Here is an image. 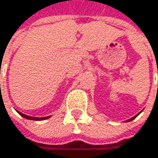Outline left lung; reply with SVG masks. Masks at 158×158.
<instances>
[{
	"mask_svg": "<svg viewBox=\"0 0 158 158\" xmlns=\"http://www.w3.org/2000/svg\"><path fill=\"white\" fill-rule=\"evenodd\" d=\"M140 113H141V112H140ZM140 113H139V114H140ZM139 114H137V115H136V116H134L133 118H130V119L126 120V122H129V121H131V120H133V119H134V118H136V117H137V116H138Z\"/></svg>",
	"mask_w": 158,
	"mask_h": 158,
	"instance_id": "8db88e82",
	"label": "left lung"
}]
</instances>
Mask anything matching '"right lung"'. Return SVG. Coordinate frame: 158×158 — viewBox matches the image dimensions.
Returning <instances> with one entry per match:
<instances>
[{"label":"right lung","instance_id":"1","mask_svg":"<svg viewBox=\"0 0 158 158\" xmlns=\"http://www.w3.org/2000/svg\"><path fill=\"white\" fill-rule=\"evenodd\" d=\"M20 116H22L23 118H27V119H30V120H37V121H40V120H45L49 118H51V116H48V117H43V118H35V117H30V116H27V115H25V114H22L21 112L19 111H16Z\"/></svg>","mask_w":158,"mask_h":158}]
</instances>
